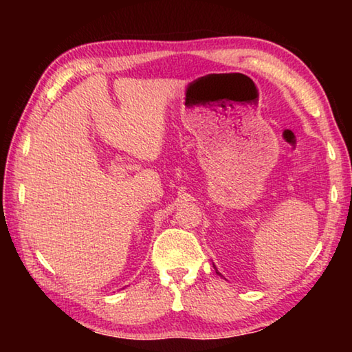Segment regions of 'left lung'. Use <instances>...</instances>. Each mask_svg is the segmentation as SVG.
Here are the masks:
<instances>
[{
  "instance_id": "1",
  "label": "left lung",
  "mask_w": 352,
  "mask_h": 352,
  "mask_svg": "<svg viewBox=\"0 0 352 352\" xmlns=\"http://www.w3.org/2000/svg\"><path fill=\"white\" fill-rule=\"evenodd\" d=\"M214 269H216V267H214ZM216 273H217V275H220V273H219V272H217V269H216Z\"/></svg>"
}]
</instances>
